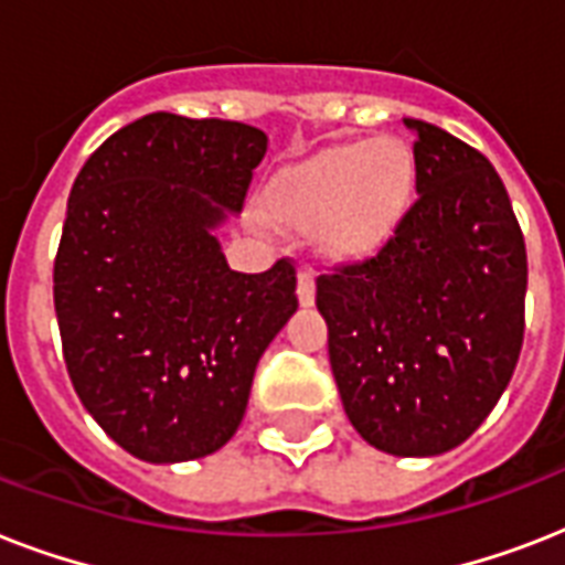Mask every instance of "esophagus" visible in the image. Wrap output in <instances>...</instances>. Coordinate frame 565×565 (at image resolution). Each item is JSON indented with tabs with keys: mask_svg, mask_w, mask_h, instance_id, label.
Masks as SVG:
<instances>
[{
	"mask_svg": "<svg viewBox=\"0 0 565 565\" xmlns=\"http://www.w3.org/2000/svg\"><path fill=\"white\" fill-rule=\"evenodd\" d=\"M296 292H299V305H305V308H310V305L317 301V281H313V275H310L308 269H301L299 273Z\"/></svg>",
	"mask_w": 565,
	"mask_h": 565,
	"instance_id": "obj_1",
	"label": "esophagus"
}]
</instances>
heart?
Masks as SVG:
<instances>
[{
  "mask_svg": "<svg viewBox=\"0 0 565 565\" xmlns=\"http://www.w3.org/2000/svg\"><path fill=\"white\" fill-rule=\"evenodd\" d=\"M413 193V154L398 140L345 143L278 172L264 190L266 216L287 228L322 225L331 257L375 255Z\"/></svg>",
  "mask_w": 565,
  "mask_h": 565,
  "instance_id": "1",
  "label": "heart"
}]
</instances>
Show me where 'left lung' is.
I'll return each instance as SVG.
<instances>
[{
  "mask_svg": "<svg viewBox=\"0 0 565 565\" xmlns=\"http://www.w3.org/2000/svg\"><path fill=\"white\" fill-rule=\"evenodd\" d=\"M416 199L377 255L317 278L345 416L370 446L430 457L478 430L516 370L527 255L499 172L407 119Z\"/></svg>",
  "mask_w": 565,
  "mask_h": 565,
  "instance_id": "left-lung-1",
  "label": "left lung"
}]
</instances>
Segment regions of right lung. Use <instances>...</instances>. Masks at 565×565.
Returning a JSON list of instances; mask_svg holds the SVG:
<instances>
[{
    "mask_svg": "<svg viewBox=\"0 0 565 565\" xmlns=\"http://www.w3.org/2000/svg\"><path fill=\"white\" fill-rule=\"evenodd\" d=\"M264 154L260 128L158 110L110 135L70 190L55 255L66 372L140 460L225 446L260 354L299 308L290 257L234 273L213 237Z\"/></svg>",
    "mask_w": 565,
    "mask_h": 565,
    "instance_id": "1",
    "label": "right lung"
}]
</instances>
